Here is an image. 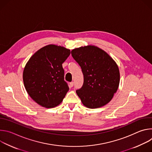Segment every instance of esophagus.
<instances>
[{"label": "esophagus", "instance_id": "obj_1", "mask_svg": "<svg viewBox=\"0 0 152 152\" xmlns=\"http://www.w3.org/2000/svg\"><path fill=\"white\" fill-rule=\"evenodd\" d=\"M73 85H74V82H71L70 83V86H71V87H73Z\"/></svg>", "mask_w": 152, "mask_h": 152}]
</instances>
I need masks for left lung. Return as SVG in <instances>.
<instances>
[{
  "label": "left lung",
  "mask_w": 152,
  "mask_h": 152,
  "mask_svg": "<svg viewBox=\"0 0 152 152\" xmlns=\"http://www.w3.org/2000/svg\"><path fill=\"white\" fill-rule=\"evenodd\" d=\"M71 53L83 75L82 87L76 91L83 105L94 109L109 103L120 83L115 62L104 51L93 46L75 49Z\"/></svg>",
  "instance_id": "obj_1"
}]
</instances>
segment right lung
<instances>
[{
	"mask_svg": "<svg viewBox=\"0 0 152 152\" xmlns=\"http://www.w3.org/2000/svg\"><path fill=\"white\" fill-rule=\"evenodd\" d=\"M70 55L69 49L50 45L38 50L27 62L23 75L24 85L29 96L39 105L55 107L68 92L62 64Z\"/></svg>",
	"mask_w": 152,
	"mask_h": 152,
	"instance_id": "add662e5",
	"label": "right lung"
}]
</instances>
